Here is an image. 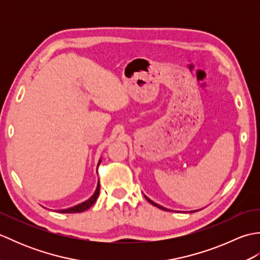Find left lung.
Listing matches in <instances>:
<instances>
[{"label": "left lung", "instance_id": "1", "mask_svg": "<svg viewBox=\"0 0 260 260\" xmlns=\"http://www.w3.org/2000/svg\"><path fill=\"white\" fill-rule=\"evenodd\" d=\"M146 198V200L148 201V202H150V203H152L153 204V206H155V207H157V208H159V209H162V210H168V209H165V208H163L162 206H159V204H156L155 202H153L152 200H150V199H148L147 197H145Z\"/></svg>", "mask_w": 260, "mask_h": 260}]
</instances>
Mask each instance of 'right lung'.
<instances>
[{
	"label": "right lung",
	"mask_w": 260,
	"mask_h": 260,
	"mask_svg": "<svg viewBox=\"0 0 260 260\" xmlns=\"http://www.w3.org/2000/svg\"><path fill=\"white\" fill-rule=\"evenodd\" d=\"M99 163H101V161H99ZM99 190H101V185H99V181H98L97 189H96L95 193H93V196L90 199H88L87 201L82 202V203L78 204V206H76V207L69 208V209H64V210H59V212H61V213H77V212H82V211H85V210L89 209L92 206V204L96 202L97 198L99 196Z\"/></svg>",
	"instance_id": "1"
}]
</instances>
